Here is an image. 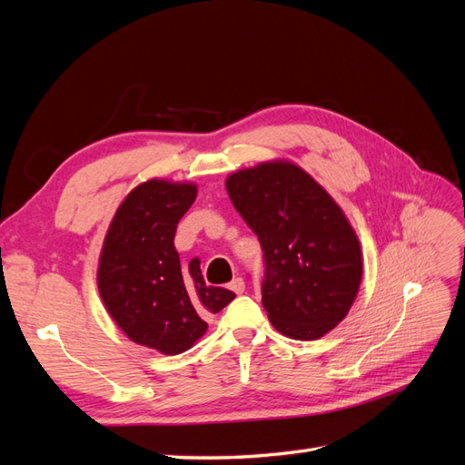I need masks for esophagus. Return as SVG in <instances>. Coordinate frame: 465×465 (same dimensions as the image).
<instances>
[{
	"label": "esophagus",
	"mask_w": 465,
	"mask_h": 465,
	"mask_svg": "<svg viewBox=\"0 0 465 465\" xmlns=\"http://www.w3.org/2000/svg\"><path fill=\"white\" fill-rule=\"evenodd\" d=\"M229 289L231 291H234L236 294H242L244 292V289H246V285H244V279L242 277H234L231 283H229Z\"/></svg>",
	"instance_id": "obj_1"
}]
</instances>
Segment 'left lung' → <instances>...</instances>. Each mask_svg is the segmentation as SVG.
I'll list each match as a JSON object with an SVG mask.
<instances>
[{"mask_svg": "<svg viewBox=\"0 0 465 465\" xmlns=\"http://www.w3.org/2000/svg\"><path fill=\"white\" fill-rule=\"evenodd\" d=\"M224 186L262 244V302L273 328L302 341L326 335L347 316L362 277L359 238L341 207L289 161L242 168Z\"/></svg>", "mask_w": 465, "mask_h": 465, "instance_id": "left-lung-1", "label": "left lung"}]
</instances>
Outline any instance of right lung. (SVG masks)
<instances>
[{
    "label": "right lung",
    "instance_id": "right-lung-1",
    "mask_svg": "<svg viewBox=\"0 0 465 465\" xmlns=\"http://www.w3.org/2000/svg\"><path fill=\"white\" fill-rule=\"evenodd\" d=\"M198 186L153 178L116 209L98 260L96 283L108 314L132 341L178 355L207 331L205 318L236 294L205 285L200 260L186 267L174 248L176 224Z\"/></svg>",
    "mask_w": 465,
    "mask_h": 465
}]
</instances>
